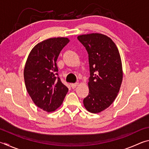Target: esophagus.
Here are the masks:
<instances>
[{
	"instance_id": "obj_1",
	"label": "esophagus",
	"mask_w": 149,
	"mask_h": 149,
	"mask_svg": "<svg viewBox=\"0 0 149 149\" xmlns=\"http://www.w3.org/2000/svg\"><path fill=\"white\" fill-rule=\"evenodd\" d=\"M78 85V83H75V84H71V87L72 89H74V88L76 87Z\"/></svg>"
}]
</instances>
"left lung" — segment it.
I'll use <instances>...</instances> for the list:
<instances>
[{
    "label": "left lung",
    "mask_w": 149,
    "mask_h": 149,
    "mask_svg": "<svg viewBox=\"0 0 149 149\" xmlns=\"http://www.w3.org/2000/svg\"><path fill=\"white\" fill-rule=\"evenodd\" d=\"M77 39L89 54V95L84 99L85 108L99 113L114 101L121 87L123 70L116 45L110 37L100 33L81 35Z\"/></svg>",
    "instance_id": "obj_1"
}]
</instances>
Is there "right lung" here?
<instances>
[{"label": "right lung", "mask_w": 149, "mask_h": 149, "mask_svg": "<svg viewBox=\"0 0 149 149\" xmlns=\"http://www.w3.org/2000/svg\"><path fill=\"white\" fill-rule=\"evenodd\" d=\"M70 42L68 38H50L33 48L25 65L26 89L35 105L47 112L60 107L68 89L58 75L56 60Z\"/></svg>", "instance_id": "right-lung-1"}]
</instances>
